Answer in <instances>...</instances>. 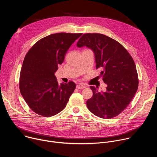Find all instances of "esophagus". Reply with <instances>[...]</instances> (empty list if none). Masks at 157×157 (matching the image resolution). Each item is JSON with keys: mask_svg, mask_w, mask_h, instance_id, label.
<instances>
[{"mask_svg": "<svg viewBox=\"0 0 157 157\" xmlns=\"http://www.w3.org/2000/svg\"><path fill=\"white\" fill-rule=\"evenodd\" d=\"M76 87L78 89H84L85 87V86L84 85H82V84H78L77 86H76Z\"/></svg>", "mask_w": 157, "mask_h": 157, "instance_id": "34e87169", "label": "esophagus"}]
</instances>
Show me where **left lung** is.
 I'll return each mask as SVG.
<instances>
[{
    "label": "left lung",
    "instance_id": "obj_1",
    "mask_svg": "<svg viewBox=\"0 0 157 157\" xmlns=\"http://www.w3.org/2000/svg\"><path fill=\"white\" fill-rule=\"evenodd\" d=\"M77 47L86 46L94 53L96 69L107 84L105 92L90 86L93 94L86 101L88 109L102 119L113 118L128 105L139 86L138 74L132 57L116 40L101 33H85Z\"/></svg>",
    "mask_w": 157,
    "mask_h": 157
}]
</instances>
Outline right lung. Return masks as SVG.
Masks as SVG:
<instances>
[{
	"label": "right lung",
	"mask_w": 157,
	"mask_h": 157,
	"mask_svg": "<svg viewBox=\"0 0 157 157\" xmlns=\"http://www.w3.org/2000/svg\"><path fill=\"white\" fill-rule=\"evenodd\" d=\"M82 33H58L44 37L26 54L20 71L19 88L29 107L45 117L64 109L76 84H58L55 73L71 44Z\"/></svg>",
	"instance_id": "1"
}]
</instances>
